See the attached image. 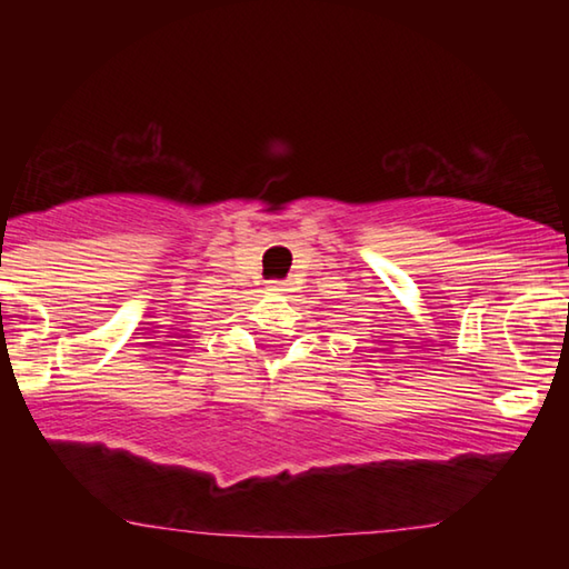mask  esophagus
Listing matches in <instances>:
<instances>
[{
  "label": "esophagus",
  "instance_id": "obj_1",
  "mask_svg": "<svg viewBox=\"0 0 569 569\" xmlns=\"http://www.w3.org/2000/svg\"><path fill=\"white\" fill-rule=\"evenodd\" d=\"M268 291L288 293V291H291V283H288V281H271V283H268Z\"/></svg>",
  "mask_w": 569,
  "mask_h": 569
}]
</instances>
